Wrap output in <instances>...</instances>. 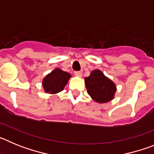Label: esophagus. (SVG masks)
<instances>
[{"instance_id": "esophagus-1", "label": "esophagus", "mask_w": 154, "mask_h": 154, "mask_svg": "<svg viewBox=\"0 0 154 154\" xmlns=\"http://www.w3.org/2000/svg\"><path fill=\"white\" fill-rule=\"evenodd\" d=\"M74 74L76 76H79V77H81L82 75V74L81 72H79V71H76V72H75Z\"/></svg>"}]
</instances>
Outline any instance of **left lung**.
Masks as SVG:
<instances>
[{
    "label": "left lung",
    "instance_id": "8db88e82",
    "mask_svg": "<svg viewBox=\"0 0 154 154\" xmlns=\"http://www.w3.org/2000/svg\"><path fill=\"white\" fill-rule=\"evenodd\" d=\"M87 92L93 100L99 103H104L112 100L116 87L99 69L92 71L89 77L85 78Z\"/></svg>",
    "mask_w": 154,
    "mask_h": 154
}]
</instances>
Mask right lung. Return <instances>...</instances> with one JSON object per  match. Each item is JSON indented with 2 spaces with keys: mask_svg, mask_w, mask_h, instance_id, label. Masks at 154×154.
I'll list each match as a JSON object with an SVG mask.
<instances>
[{
  "mask_svg": "<svg viewBox=\"0 0 154 154\" xmlns=\"http://www.w3.org/2000/svg\"><path fill=\"white\" fill-rule=\"evenodd\" d=\"M71 75L60 69H55L48 74L42 81V85L47 93L55 94L63 90L68 83Z\"/></svg>",
  "mask_w": 154,
  "mask_h": 154,
  "instance_id": "1",
  "label": "right lung"
}]
</instances>
